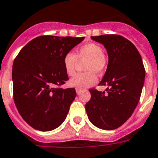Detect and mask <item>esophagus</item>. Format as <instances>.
<instances>
[{
	"mask_svg": "<svg viewBox=\"0 0 158 158\" xmlns=\"http://www.w3.org/2000/svg\"><path fill=\"white\" fill-rule=\"evenodd\" d=\"M75 90H76V92H77V94H78V95L80 94V93L82 92V91H83L82 89H80V88H77Z\"/></svg>",
	"mask_w": 158,
	"mask_h": 158,
	"instance_id": "34e87169",
	"label": "esophagus"
}]
</instances>
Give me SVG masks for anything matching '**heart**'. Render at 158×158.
Returning <instances> with one entry per match:
<instances>
[{
	"mask_svg": "<svg viewBox=\"0 0 158 158\" xmlns=\"http://www.w3.org/2000/svg\"><path fill=\"white\" fill-rule=\"evenodd\" d=\"M84 61L83 69L85 72L78 73L70 80L72 87L85 88L94 84L97 79L96 74H102L108 66V56L102 51L101 46L96 43H88L81 45L74 52H67L63 59L65 70L68 75L75 73L78 62Z\"/></svg>",
	"mask_w": 158,
	"mask_h": 158,
	"instance_id": "obj_1",
	"label": "heart"
}]
</instances>
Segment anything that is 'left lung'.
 Wrapping results in <instances>:
<instances>
[{
	"label": "left lung",
	"mask_w": 158,
	"mask_h": 158,
	"mask_svg": "<svg viewBox=\"0 0 158 158\" xmlns=\"http://www.w3.org/2000/svg\"><path fill=\"white\" fill-rule=\"evenodd\" d=\"M107 50V70L99 85L106 92L91 88V99L85 105L90 122L103 130H114L127 120L139 103L145 69L139 51L130 40L119 35L91 36Z\"/></svg>",
	"instance_id": "1"
}]
</instances>
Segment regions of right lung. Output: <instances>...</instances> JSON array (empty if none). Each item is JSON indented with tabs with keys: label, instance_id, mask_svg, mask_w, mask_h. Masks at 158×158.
I'll return each mask as SVG.
<instances>
[{
	"label": "right lung",
	"instance_id": "obj_1",
	"mask_svg": "<svg viewBox=\"0 0 158 158\" xmlns=\"http://www.w3.org/2000/svg\"><path fill=\"white\" fill-rule=\"evenodd\" d=\"M83 39L41 35L28 42L15 57L14 101L19 114L31 127L48 131L66 119L76 92L74 88H61L69 79L63 59Z\"/></svg>",
	"mask_w": 158,
	"mask_h": 158
}]
</instances>
